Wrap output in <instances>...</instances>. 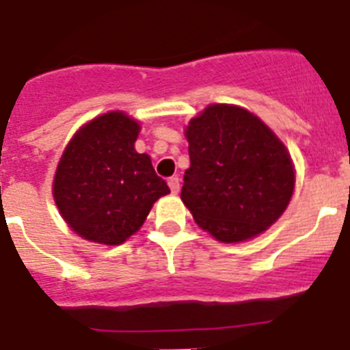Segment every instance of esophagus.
Wrapping results in <instances>:
<instances>
[{"label": "esophagus", "mask_w": 350, "mask_h": 350, "mask_svg": "<svg viewBox=\"0 0 350 350\" xmlns=\"http://www.w3.org/2000/svg\"><path fill=\"white\" fill-rule=\"evenodd\" d=\"M168 186H170V189H172L173 195H177V193L180 191V178H178V177H170L168 178Z\"/></svg>", "instance_id": "esophagus-1"}]
</instances>
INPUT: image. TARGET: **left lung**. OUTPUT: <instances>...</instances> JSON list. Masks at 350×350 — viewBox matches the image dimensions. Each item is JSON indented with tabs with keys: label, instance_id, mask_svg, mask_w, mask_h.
Masks as SVG:
<instances>
[{
	"label": "left lung",
	"instance_id": "1",
	"mask_svg": "<svg viewBox=\"0 0 350 350\" xmlns=\"http://www.w3.org/2000/svg\"><path fill=\"white\" fill-rule=\"evenodd\" d=\"M191 166L180 198L204 230L239 243L279 220L293 195L295 170L281 139L247 109L215 103L186 129Z\"/></svg>",
	"mask_w": 350,
	"mask_h": 350
}]
</instances>
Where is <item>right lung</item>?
Segmentation results:
<instances>
[{
    "mask_svg": "<svg viewBox=\"0 0 350 350\" xmlns=\"http://www.w3.org/2000/svg\"><path fill=\"white\" fill-rule=\"evenodd\" d=\"M139 123L112 111L78 130L53 178V198L66 224L83 239L121 245L141 229L168 184L150 155L137 154Z\"/></svg>",
    "mask_w": 350,
    "mask_h": 350,
    "instance_id": "add662e5",
    "label": "right lung"
}]
</instances>
